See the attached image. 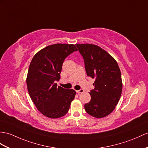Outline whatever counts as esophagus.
Returning <instances> with one entry per match:
<instances>
[{
    "mask_svg": "<svg viewBox=\"0 0 148 148\" xmlns=\"http://www.w3.org/2000/svg\"><path fill=\"white\" fill-rule=\"evenodd\" d=\"M84 92V90L83 89H80V90H76V92L77 93H83Z\"/></svg>",
    "mask_w": 148,
    "mask_h": 148,
    "instance_id": "obj_1",
    "label": "esophagus"
}]
</instances>
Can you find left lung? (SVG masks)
Returning <instances> with one entry per match:
<instances>
[{
	"mask_svg": "<svg viewBox=\"0 0 148 148\" xmlns=\"http://www.w3.org/2000/svg\"><path fill=\"white\" fill-rule=\"evenodd\" d=\"M84 58L88 77L95 78L94 89L89 92L91 100L85 109L96 118L104 117L112 112L119 101L122 82L121 70L114 58L100 47L92 44L76 45Z\"/></svg>",
	"mask_w": 148,
	"mask_h": 148,
	"instance_id": "left-lung-1",
	"label": "left lung"
}]
</instances>
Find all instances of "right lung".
<instances>
[{
    "label": "right lung",
    "instance_id": "1",
    "mask_svg": "<svg viewBox=\"0 0 148 148\" xmlns=\"http://www.w3.org/2000/svg\"><path fill=\"white\" fill-rule=\"evenodd\" d=\"M74 45L46 46L34 56L29 67L26 84L29 94L38 110L51 119L64 116L76 95L73 89L58 86L64 59L77 51Z\"/></svg>",
    "mask_w": 148,
    "mask_h": 148
}]
</instances>
